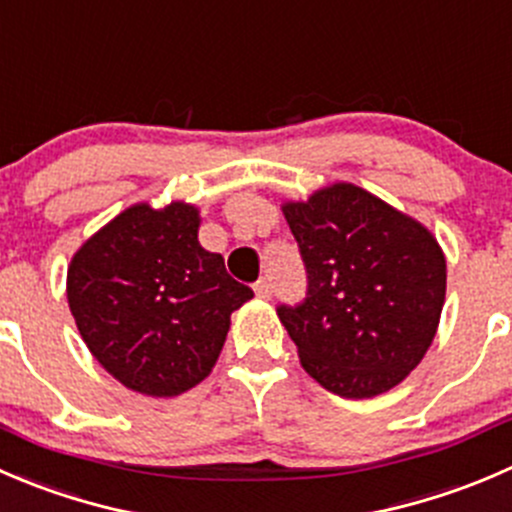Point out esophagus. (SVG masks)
Wrapping results in <instances>:
<instances>
[{"mask_svg":"<svg viewBox=\"0 0 512 512\" xmlns=\"http://www.w3.org/2000/svg\"><path fill=\"white\" fill-rule=\"evenodd\" d=\"M254 291H256L258 298H271V296H273V283H271V278H261V281H256Z\"/></svg>","mask_w":512,"mask_h":512,"instance_id":"obj_1","label":"esophagus"}]
</instances>
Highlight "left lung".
Here are the masks:
<instances>
[{
  "label": "left lung",
  "mask_w": 512,
  "mask_h": 512,
  "mask_svg": "<svg viewBox=\"0 0 512 512\" xmlns=\"http://www.w3.org/2000/svg\"><path fill=\"white\" fill-rule=\"evenodd\" d=\"M306 298L278 318L326 391L373 398L426 356L445 301V258L426 226L353 184L283 206Z\"/></svg>",
  "instance_id": "left-lung-1"
}]
</instances>
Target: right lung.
<instances>
[{
	"mask_svg": "<svg viewBox=\"0 0 512 512\" xmlns=\"http://www.w3.org/2000/svg\"><path fill=\"white\" fill-rule=\"evenodd\" d=\"M254 296L199 244V211L136 204L72 258L67 298L96 361L119 383L169 398L214 368L231 313Z\"/></svg>",
	"mask_w": 512,
	"mask_h": 512,
	"instance_id": "1",
	"label": "right lung"
}]
</instances>
